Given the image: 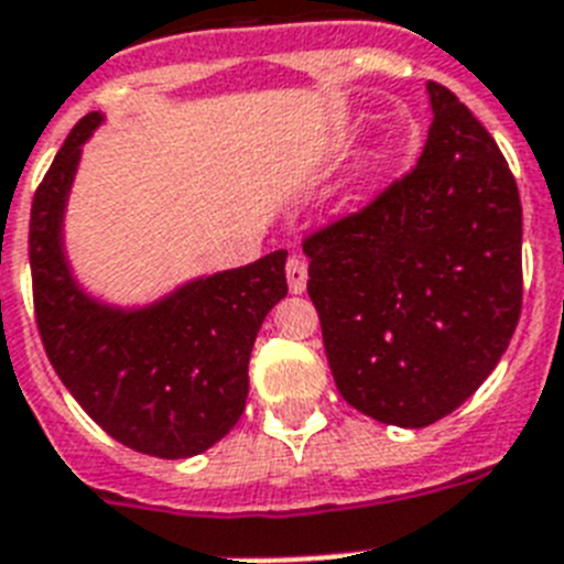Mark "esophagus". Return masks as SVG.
<instances>
[{"label": "esophagus", "instance_id": "obj_1", "mask_svg": "<svg viewBox=\"0 0 564 564\" xmlns=\"http://www.w3.org/2000/svg\"><path fill=\"white\" fill-rule=\"evenodd\" d=\"M286 281H289V292L292 295H301L303 289H306V281H310V269H306V261H301V258H289L286 263Z\"/></svg>", "mask_w": 564, "mask_h": 564}]
</instances>
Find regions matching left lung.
<instances>
[{
    "label": "left lung",
    "instance_id": "1",
    "mask_svg": "<svg viewBox=\"0 0 564 564\" xmlns=\"http://www.w3.org/2000/svg\"><path fill=\"white\" fill-rule=\"evenodd\" d=\"M417 166L303 243L337 391L380 423L425 429L497 369L522 310V204L497 141L429 82Z\"/></svg>",
    "mask_w": 564,
    "mask_h": 564
}]
</instances>
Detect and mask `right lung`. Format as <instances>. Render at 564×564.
Returning a JSON list of instances; mask_svg holds the SVG:
<instances>
[{
	"instance_id": "obj_1",
	"label": "right lung",
	"mask_w": 564,
	"mask_h": 564,
	"mask_svg": "<svg viewBox=\"0 0 564 564\" xmlns=\"http://www.w3.org/2000/svg\"><path fill=\"white\" fill-rule=\"evenodd\" d=\"M87 112L53 159L31 207L36 323L58 380L112 440L187 459L227 437L249 394L263 317L286 297V252L198 275L150 303H110L73 272L67 200L82 153L105 124Z\"/></svg>"
}]
</instances>
